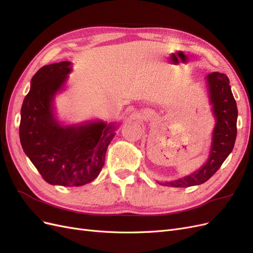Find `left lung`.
Instances as JSON below:
<instances>
[{"label": "left lung", "instance_id": "8db88e82", "mask_svg": "<svg viewBox=\"0 0 253 253\" xmlns=\"http://www.w3.org/2000/svg\"><path fill=\"white\" fill-rule=\"evenodd\" d=\"M212 111L216 124L212 134V144L208 162L200 170L177 180L166 182L165 186L187 188L206 182L219 169L233 150L236 138L237 106L232 95L229 79L225 74L211 73L206 77Z\"/></svg>", "mask_w": 253, "mask_h": 253}]
</instances>
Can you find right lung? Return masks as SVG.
Here are the masks:
<instances>
[{"label":"right lung","mask_w":253,"mask_h":253,"mask_svg":"<svg viewBox=\"0 0 253 253\" xmlns=\"http://www.w3.org/2000/svg\"><path fill=\"white\" fill-rule=\"evenodd\" d=\"M71 72V62L63 61L45 65L35 74L22 104L19 132L23 150L45 181L79 187L100 173L116 133L115 125L102 121L59 125L52 100Z\"/></svg>","instance_id":"add662e5"}]
</instances>
